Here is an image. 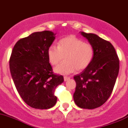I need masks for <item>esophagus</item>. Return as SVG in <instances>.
Returning a JSON list of instances; mask_svg holds the SVG:
<instances>
[{
  "label": "esophagus",
  "instance_id": "esophagus-1",
  "mask_svg": "<svg viewBox=\"0 0 128 128\" xmlns=\"http://www.w3.org/2000/svg\"><path fill=\"white\" fill-rule=\"evenodd\" d=\"M69 79H70V77H68V76H64V80L65 81H67Z\"/></svg>",
  "mask_w": 128,
  "mask_h": 128
}]
</instances>
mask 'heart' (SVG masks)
Returning a JSON list of instances; mask_svg holds the SVG:
<instances>
[{"instance_id":"b5f03b06","label":"heart","mask_w":128,"mask_h":128,"mask_svg":"<svg viewBox=\"0 0 128 128\" xmlns=\"http://www.w3.org/2000/svg\"><path fill=\"white\" fill-rule=\"evenodd\" d=\"M48 60L52 65H56L65 61L54 68L57 74L67 75L75 70L82 71L87 68L93 61L94 50L90 43L75 36L62 38L58 42V47L51 45L47 50Z\"/></svg>"}]
</instances>
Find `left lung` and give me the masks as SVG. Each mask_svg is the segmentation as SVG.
Masks as SVG:
<instances>
[{"mask_svg": "<svg viewBox=\"0 0 128 128\" xmlns=\"http://www.w3.org/2000/svg\"><path fill=\"white\" fill-rule=\"evenodd\" d=\"M94 50L92 63L74 79L75 104L80 108H98L111 95L120 70V60L111 43L97 35L81 32Z\"/></svg>", "mask_w": 128, "mask_h": 128, "instance_id": "8db88e82", "label": "left lung"}]
</instances>
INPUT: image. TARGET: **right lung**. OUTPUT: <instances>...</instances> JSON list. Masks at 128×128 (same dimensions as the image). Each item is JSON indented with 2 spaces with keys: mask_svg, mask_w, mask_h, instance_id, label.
I'll return each mask as SVG.
<instances>
[{
  "mask_svg": "<svg viewBox=\"0 0 128 128\" xmlns=\"http://www.w3.org/2000/svg\"><path fill=\"white\" fill-rule=\"evenodd\" d=\"M50 31L36 32L19 40L9 60L10 74L22 100L32 108L48 109L55 105L54 90L63 76L53 73L47 50L55 39Z\"/></svg>",
  "mask_w": 128,
  "mask_h": 128,
  "instance_id": "right-lung-1",
  "label": "right lung"
}]
</instances>
